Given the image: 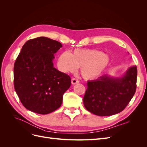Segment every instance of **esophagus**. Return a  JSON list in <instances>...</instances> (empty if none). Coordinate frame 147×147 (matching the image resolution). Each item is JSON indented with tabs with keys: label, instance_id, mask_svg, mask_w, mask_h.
<instances>
[{
	"label": "esophagus",
	"instance_id": "obj_1",
	"mask_svg": "<svg viewBox=\"0 0 147 147\" xmlns=\"http://www.w3.org/2000/svg\"><path fill=\"white\" fill-rule=\"evenodd\" d=\"M71 82H72V84H77V83H78L79 81L77 79L72 78V80H71Z\"/></svg>",
	"mask_w": 147,
	"mask_h": 147
}]
</instances>
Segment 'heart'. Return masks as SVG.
<instances>
[{
    "label": "heart",
    "instance_id": "1",
    "mask_svg": "<svg viewBox=\"0 0 147 147\" xmlns=\"http://www.w3.org/2000/svg\"><path fill=\"white\" fill-rule=\"evenodd\" d=\"M110 63L108 55L96 49L77 48L70 53L65 51L57 59V67L63 73L75 72L80 67L82 77L86 80L98 78Z\"/></svg>",
    "mask_w": 147,
    "mask_h": 147
}]
</instances>
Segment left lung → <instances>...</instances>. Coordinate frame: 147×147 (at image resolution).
<instances>
[{
  "label": "left lung",
  "mask_w": 147,
  "mask_h": 147,
  "mask_svg": "<svg viewBox=\"0 0 147 147\" xmlns=\"http://www.w3.org/2000/svg\"><path fill=\"white\" fill-rule=\"evenodd\" d=\"M137 69L132 66L121 77L106 74L88 81L83 97L84 107L98 116H110L121 112L130 102L136 90Z\"/></svg>",
  "instance_id": "8db88e82"
}]
</instances>
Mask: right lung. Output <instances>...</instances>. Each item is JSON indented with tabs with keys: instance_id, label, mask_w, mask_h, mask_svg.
Instances as JSON below:
<instances>
[{
	"instance_id": "obj_1",
	"label": "right lung",
	"mask_w": 147,
	"mask_h": 147,
	"mask_svg": "<svg viewBox=\"0 0 147 147\" xmlns=\"http://www.w3.org/2000/svg\"><path fill=\"white\" fill-rule=\"evenodd\" d=\"M62 44L45 37L30 39L22 47L14 65V86L26 109L45 115L60 107L70 88L69 75L53 66Z\"/></svg>"
}]
</instances>
